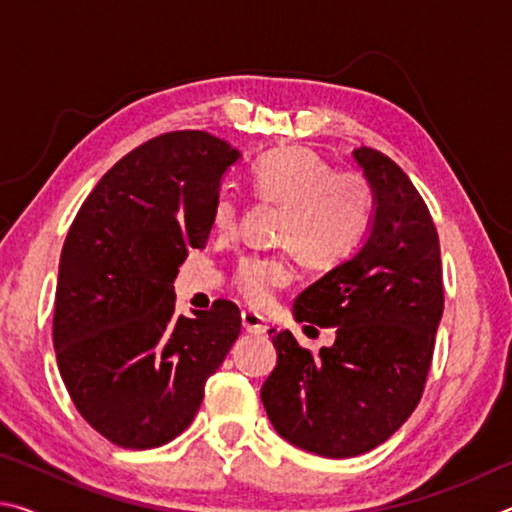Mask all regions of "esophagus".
Masks as SVG:
<instances>
[{
	"label": "esophagus",
	"instance_id": "esophagus-1",
	"mask_svg": "<svg viewBox=\"0 0 512 512\" xmlns=\"http://www.w3.org/2000/svg\"><path fill=\"white\" fill-rule=\"evenodd\" d=\"M241 325H244L246 332L255 334V336L266 334V329H268L264 316L255 314V311H244V314H241Z\"/></svg>",
	"mask_w": 512,
	"mask_h": 512
}]
</instances>
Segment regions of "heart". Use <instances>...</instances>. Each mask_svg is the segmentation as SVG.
Returning <instances> with one entry per match:
<instances>
[{"mask_svg":"<svg viewBox=\"0 0 512 512\" xmlns=\"http://www.w3.org/2000/svg\"><path fill=\"white\" fill-rule=\"evenodd\" d=\"M255 194L280 205L275 239L296 248L316 266H334L348 259L366 239L375 198L368 180L357 171H334L318 153L302 146L271 149L250 171ZM239 214L237 198L219 194L212 210L214 228L228 232ZM293 280L287 253L250 255L239 264L237 289L253 307H266L275 291Z\"/></svg>","mask_w":512,"mask_h":512,"instance_id":"obj_1","label":"heart"}]
</instances>
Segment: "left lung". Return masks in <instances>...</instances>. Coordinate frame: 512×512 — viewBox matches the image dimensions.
<instances>
[{"mask_svg":"<svg viewBox=\"0 0 512 512\" xmlns=\"http://www.w3.org/2000/svg\"><path fill=\"white\" fill-rule=\"evenodd\" d=\"M352 155L375 198L368 237L293 302L298 323L336 327V341L314 357L289 329H271L277 366L262 386L275 431L325 458L366 454L409 420L445 302L438 232L418 189L384 153Z\"/></svg>","mask_w":512,"mask_h":512,"instance_id":"left-lung-1","label":"left lung"}]
</instances>
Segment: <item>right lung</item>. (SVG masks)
Returning a JSON list of instances; mask_svg holds the SVG:
<instances>
[{"label": "right lung", "mask_w": 512, "mask_h": 512, "mask_svg": "<svg viewBox=\"0 0 512 512\" xmlns=\"http://www.w3.org/2000/svg\"><path fill=\"white\" fill-rule=\"evenodd\" d=\"M241 158L205 131H173L124 155L85 198L58 266L54 350L92 429L126 449L192 424L205 381L241 332L239 307L176 314L173 280L205 248L221 180Z\"/></svg>", "instance_id": "right-lung-1"}]
</instances>
